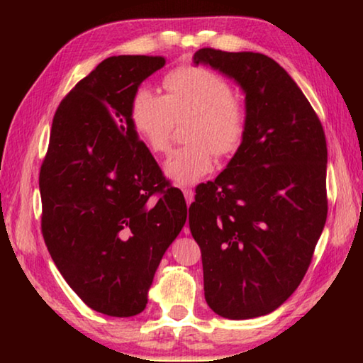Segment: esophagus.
<instances>
[{
  "label": "esophagus",
  "instance_id": "obj_1",
  "mask_svg": "<svg viewBox=\"0 0 363 363\" xmlns=\"http://www.w3.org/2000/svg\"><path fill=\"white\" fill-rule=\"evenodd\" d=\"M182 194H184V196H186L187 203H192V201H194V190L189 189V187H182ZM184 230H186V233H187L189 227L186 225V229H184Z\"/></svg>",
  "mask_w": 363,
  "mask_h": 363
}]
</instances>
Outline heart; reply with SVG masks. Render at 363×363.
Instances as JSON below:
<instances>
[{"label": "heart", "instance_id": "1", "mask_svg": "<svg viewBox=\"0 0 363 363\" xmlns=\"http://www.w3.org/2000/svg\"><path fill=\"white\" fill-rule=\"evenodd\" d=\"M164 96L139 88L131 97L130 118L149 150L168 153L177 123L189 120L190 144L171 153L167 174L194 184L214 169L218 157L240 150L250 128V108L232 83L203 65H181L163 77Z\"/></svg>", "mask_w": 363, "mask_h": 363}]
</instances>
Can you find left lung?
Returning a JSON list of instances; mask_svg holds the SVG:
<instances>
[{"label":"left lung","mask_w":363,"mask_h":363,"mask_svg":"<svg viewBox=\"0 0 363 363\" xmlns=\"http://www.w3.org/2000/svg\"><path fill=\"white\" fill-rule=\"evenodd\" d=\"M194 62L237 79L250 108L240 150L195 189L189 206L205 299L233 320L266 315L304 279L327 220L323 126L284 67L264 54L201 48Z\"/></svg>","instance_id":"obj_1"}]
</instances>
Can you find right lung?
<instances>
[{"mask_svg":"<svg viewBox=\"0 0 363 363\" xmlns=\"http://www.w3.org/2000/svg\"><path fill=\"white\" fill-rule=\"evenodd\" d=\"M163 57L112 56L75 84L54 113L40 169L41 233L59 272L86 306L112 317L145 309L164 251L186 224L138 138L130 104Z\"/></svg>","mask_w":363,"mask_h":363,"instance_id":"1","label":"right lung"}]
</instances>
